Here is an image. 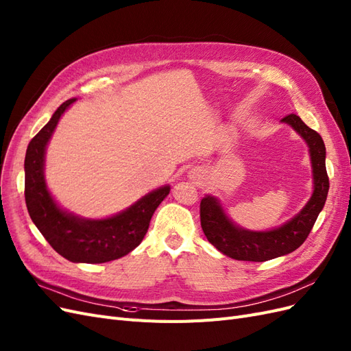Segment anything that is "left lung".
Here are the masks:
<instances>
[{
    "instance_id": "1",
    "label": "left lung",
    "mask_w": 351,
    "mask_h": 351,
    "mask_svg": "<svg viewBox=\"0 0 351 351\" xmlns=\"http://www.w3.org/2000/svg\"><path fill=\"white\" fill-rule=\"evenodd\" d=\"M281 122L291 125L308 143L313 169V194L296 217L274 230L250 232L234 226L214 197L208 195L201 199L199 217L202 232L213 246L237 261L263 263L296 251L306 241L326 201L330 179L325 167V144L322 137L295 114L286 115Z\"/></svg>"
}]
</instances>
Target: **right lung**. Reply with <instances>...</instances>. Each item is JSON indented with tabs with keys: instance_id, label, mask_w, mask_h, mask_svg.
<instances>
[{
	"instance_id": "add662e5",
	"label": "right lung",
	"mask_w": 351,
	"mask_h": 351,
	"mask_svg": "<svg viewBox=\"0 0 351 351\" xmlns=\"http://www.w3.org/2000/svg\"><path fill=\"white\" fill-rule=\"evenodd\" d=\"M73 101L75 99L64 101L27 145L25 159L26 206L33 223L61 256L73 263H109L130 254L141 243L149 230L153 213L167 197L171 188L156 189L125 211L104 220H86L62 211L55 204L45 184L43 162L45 149L56 123Z\"/></svg>"
}]
</instances>
